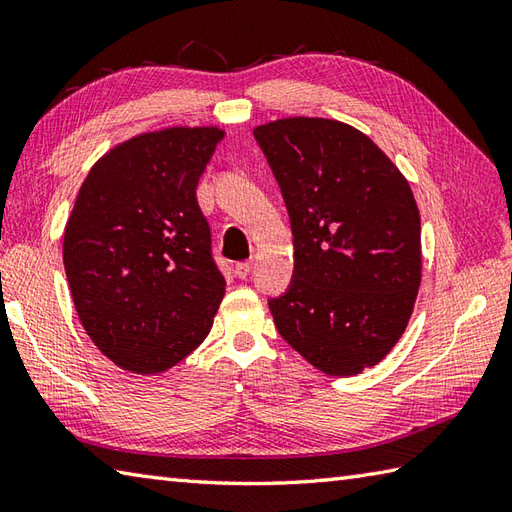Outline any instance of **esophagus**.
I'll use <instances>...</instances> for the list:
<instances>
[{
  "label": "esophagus",
  "instance_id": "esophagus-1",
  "mask_svg": "<svg viewBox=\"0 0 512 512\" xmlns=\"http://www.w3.org/2000/svg\"><path fill=\"white\" fill-rule=\"evenodd\" d=\"M250 268H253V264L250 262H239V264H235V275L239 279H246L250 275Z\"/></svg>",
  "mask_w": 512,
  "mask_h": 512
}]
</instances>
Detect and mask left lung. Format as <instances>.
I'll use <instances>...</instances> for the list:
<instances>
[{
  "label": "left lung",
  "mask_w": 512,
  "mask_h": 512,
  "mask_svg": "<svg viewBox=\"0 0 512 512\" xmlns=\"http://www.w3.org/2000/svg\"><path fill=\"white\" fill-rule=\"evenodd\" d=\"M284 195L295 279L268 303L279 334L328 376H356L394 350L422 279L420 211L372 138L332 118L255 127Z\"/></svg>",
  "instance_id": "left-lung-1"
}]
</instances>
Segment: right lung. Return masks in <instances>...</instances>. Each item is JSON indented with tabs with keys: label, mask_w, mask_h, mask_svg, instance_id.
Here are the masks:
<instances>
[{
	"label": "right lung",
	"mask_w": 512,
	"mask_h": 512,
	"mask_svg": "<svg viewBox=\"0 0 512 512\" xmlns=\"http://www.w3.org/2000/svg\"><path fill=\"white\" fill-rule=\"evenodd\" d=\"M224 134H136L105 151L76 193L63 233L72 301L92 343L125 372H167L213 328L226 281L195 189Z\"/></svg>",
	"instance_id": "add662e5"
}]
</instances>
